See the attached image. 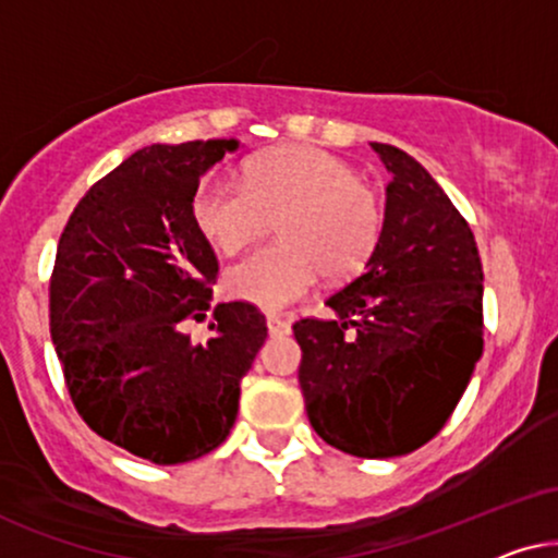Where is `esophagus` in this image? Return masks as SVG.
Here are the masks:
<instances>
[{
  "instance_id": "esophagus-1",
  "label": "esophagus",
  "mask_w": 558,
  "mask_h": 558,
  "mask_svg": "<svg viewBox=\"0 0 558 558\" xmlns=\"http://www.w3.org/2000/svg\"><path fill=\"white\" fill-rule=\"evenodd\" d=\"M267 331H270V337H286V333H291V324L280 316H267Z\"/></svg>"
}]
</instances>
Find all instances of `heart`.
I'll use <instances>...</instances> for the list:
<instances>
[{"label": "heart", "instance_id": "heart-1", "mask_svg": "<svg viewBox=\"0 0 558 558\" xmlns=\"http://www.w3.org/2000/svg\"><path fill=\"white\" fill-rule=\"evenodd\" d=\"M193 221L221 255H236L270 232L280 240L225 275L227 293L263 311H283L314 291L322 272L349 278L383 234L377 191L337 155L308 145L267 150L244 183L211 173L193 191Z\"/></svg>", "mask_w": 558, "mask_h": 558}]
</instances>
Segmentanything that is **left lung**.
<instances>
[{
  "instance_id": "1",
  "label": "left lung",
  "mask_w": 558,
  "mask_h": 558,
  "mask_svg": "<svg viewBox=\"0 0 558 558\" xmlns=\"http://www.w3.org/2000/svg\"><path fill=\"white\" fill-rule=\"evenodd\" d=\"M392 175L380 242L329 295L337 318L293 324L314 430L352 457L411 454L439 434L482 356L477 242L411 155L369 143Z\"/></svg>"
}]
</instances>
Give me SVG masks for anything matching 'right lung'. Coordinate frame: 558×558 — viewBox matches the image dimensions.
I'll use <instances>...</instances> for the list:
<instances>
[{"label":"right lung","instance_id":"obj_1","mask_svg":"<svg viewBox=\"0 0 558 558\" xmlns=\"http://www.w3.org/2000/svg\"><path fill=\"white\" fill-rule=\"evenodd\" d=\"M236 140L150 145L73 209L50 275V337L88 428L153 464H183L227 439L240 383L267 337L250 303H219L206 344L183 333L204 318L219 263L191 211L193 191Z\"/></svg>","mask_w":558,"mask_h":558}]
</instances>
